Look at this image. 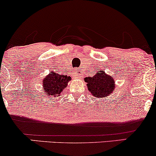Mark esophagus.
<instances>
[{
	"label": "esophagus",
	"mask_w": 156,
	"mask_h": 156,
	"mask_svg": "<svg viewBox=\"0 0 156 156\" xmlns=\"http://www.w3.org/2000/svg\"><path fill=\"white\" fill-rule=\"evenodd\" d=\"M75 76L77 77V78H80V77L81 76H80V73H78V70L77 71L76 73H75Z\"/></svg>",
	"instance_id": "esophagus-1"
}]
</instances>
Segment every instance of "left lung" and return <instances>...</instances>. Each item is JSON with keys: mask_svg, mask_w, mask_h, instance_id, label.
Wrapping results in <instances>:
<instances>
[{"mask_svg": "<svg viewBox=\"0 0 156 156\" xmlns=\"http://www.w3.org/2000/svg\"><path fill=\"white\" fill-rule=\"evenodd\" d=\"M84 80L87 83L89 91L98 98L107 97L115 87L114 78L105 74V71H99L94 76L84 78Z\"/></svg>", "mask_w": 156, "mask_h": 156, "instance_id": "obj_1", "label": "left lung"}]
</instances>
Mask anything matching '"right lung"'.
I'll list each match as a JSON object with an SVG mask.
<instances>
[{
    "label": "right lung",
    "mask_w": 156,
    "mask_h": 156,
    "mask_svg": "<svg viewBox=\"0 0 156 156\" xmlns=\"http://www.w3.org/2000/svg\"><path fill=\"white\" fill-rule=\"evenodd\" d=\"M71 80L69 76L60 75L53 72L43 80V85L44 92L47 96H58L61 92L67 87L68 82Z\"/></svg>",
    "instance_id": "1"
}]
</instances>
